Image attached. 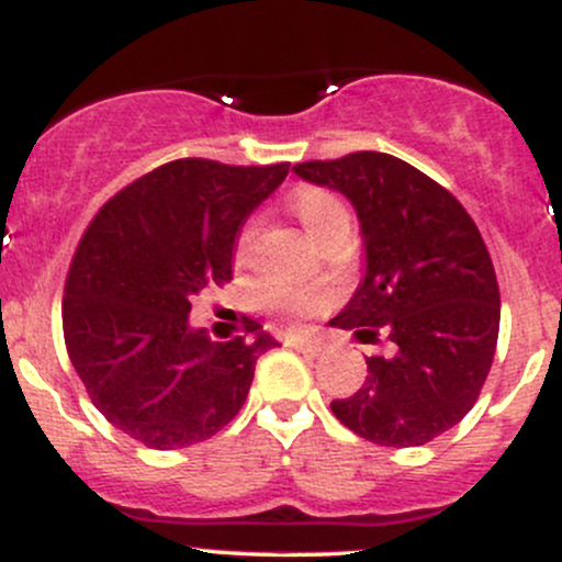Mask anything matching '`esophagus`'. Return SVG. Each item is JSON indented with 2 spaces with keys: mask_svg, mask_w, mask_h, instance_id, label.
<instances>
[{
  "mask_svg": "<svg viewBox=\"0 0 562 562\" xmlns=\"http://www.w3.org/2000/svg\"><path fill=\"white\" fill-rule=\"evenodd\" d=\"M285 346L295 348V351H306V353H319L322 348H325V340L319 338H301V335H288L285 338Z\"/></svg>",
  "mask_w": 562,
  "mask_h": 562,
  "instance_id": "34e87169",
  "label": "esophagus"
}]
</instances>
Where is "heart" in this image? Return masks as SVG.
I'll return each mask as SVG.
<instances>
[{
    "instance_id": "1",
    "label": "heart",
    "mask_w": 562,
    "mask_h": 562,
    "mask_svg": "<svg viewBox=\"0 0 562 562\" xmlns=\"http://www.w3.org/2000/svg\"><path fill=\"white\" fill-rule=\"evenodd\" d=\"M288 209L293 211L295 218L306 227L314 243L325 245L327 240L338 235H348L351 229V211H348L346 200L333 192L330 187L308 184L299 187L293 195L288 198ZM256 232H259V222L248 218L243 222L240 232H237L235 240V263L245 267L248 263L250 248H254ZM327 301V293L322 288H272L263 293V303L277 314L290 319L308 317L312 312H317L322 303Z\"/></svg>"
}]
</instances>
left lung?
I'll use <instances>...</instances> for the list:
<instances>
[{"instance_id":"left-lung-1","label":"left lung","mask_w":562,"mask_h":562,"mask_svg":"<svg viewBox=\"0 0 562 562\" xmlns=\"http://www.w3.org/2000/svg\"><path fill=\"white\" fill-rule=\"evenodd\" d=\"M293 171L344 192L364 235V280L333 325L380 351L333 415L380 447H423L473 409L492 370L499 285L486 243L447 187L389 153Z\"/></svg>"}]
</instances>
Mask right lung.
I'll list each match as a JSON object with an SVG mask.
<instances>
[{
    "instance_id": "right-lung-1",
    "label": "right lung",
    "mask_w": 562,
    "mask_h": 562,
    "mask_svg": "<svg viewBox=\"0 0 562 562\" xmlns=\"http://www.w3.org/2000/svg\"><path fill=\"white\" fill-rule=\"evenodd\" d=\"M288 169L171 160L115 192L81 235L63 295L68 357L92 404L134 441L190 447L245 404L274 340L245 319V335L216 344L187 314L198 293L232 280L243 218Z\"/></svg>"
}]
</instances>
